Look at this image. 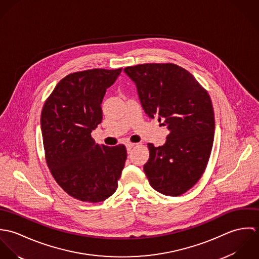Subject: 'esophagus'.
Returning <instances> with one entry per match:
<instances>
[{
  "label": "esophagus",
  "mask_w": 259,
  "mask_h": 259,
  "mask_svg": "<svg viewBox=\"0 0 259 259\" xmlns=\"http://www.w3.org/2000/svg\"><path fill=\"white\" fill-rule=\"evenodd\" d=\"M136 146V144H132V143H127L126 145H125V147H126V150H127V152H131V150L133 149V148Z\"/></svg>",
  "instance_id": "obj_1"
}]
</instances>
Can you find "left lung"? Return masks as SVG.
Instances as JSON below:
<instances>
[{
	"instance_id": "obj_1",
	"label": "left lung",
	"mask_w": 259,
	"mask_h": 259,
	"mask_svg": "<svg viewBox=\"0 0 259 259\" xmlns=\"http://www.w3.org/2000/svg\"><path fill=\"white\" fill-rule=\"evenodd\" d=\"M123 71L135 81L144 111L150 118H163L168 130L163 146L148 144V183L164 195L179 196L199 181L210 156L215 125L210 97L175 64H142Z\"/></svg>"
}]
</instances>
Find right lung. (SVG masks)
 Here are the masks:
<instances>
[{"label": "right lung", "instance_id": "obj_1", "mask_svg": "<svg viewBox=\"0 0 259 259\" xmlns=\"http://www.w3.org/2000/svg\"><path fill=\"white\" fill-rule=\"evenodd\" d=\"M120 69H94L66 75L47 99L40 114L50 171L69 195L101 202L117 188L126 159L123 145L100 146L92 132L102 122V102Z\"/></svg>", "mask_w": 259, "mask_h": 259}]
</instances>
